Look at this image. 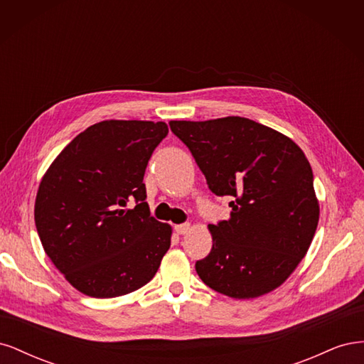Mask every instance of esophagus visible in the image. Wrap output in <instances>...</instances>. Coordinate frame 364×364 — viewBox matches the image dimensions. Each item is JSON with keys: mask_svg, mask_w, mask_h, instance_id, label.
<instances>
[{"mask_svg": "<svg viewBox=\"0 0 364 364\" xmlns=\"http://www.w3.org/2000/svg\"><path fill=\"white\" fill-rule=\"evenodd\" d=\"M174 230L178 232L179 235H183L190 230V223H182V225H176L174 226Z\"/></svg>", "mask_w": 364, "mask_h": 364, "instance_id": "obj_1", "label": "esophagus"}]
</instances>
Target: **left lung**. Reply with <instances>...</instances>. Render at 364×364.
Here are the masks:
<instances>
[{"label": "left lung", "mask_w": 364, "mask_h": 364, "mask_svg": "<svg viewBox=\"0 0 364 364\" xmlns=\"http://www.w3.org/2000/svg\"><path fill=\"white\" fill-rule=\"evenodd\" d=\"M205 174L230 196L229 220L208 225L209 255L196 272L213 290L252 299L282 285L306 255L318 223L313 170L281 132L243 117L170 121Z\"/></svg>", "instance_id": "obj_1"}]
</instances>
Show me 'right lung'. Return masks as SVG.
Segmentation results:
<instances>
[{
    "label": "right lung",
    "instance_id": "1",
    "mask_svg": "<svg viewBox=\"0 0 364 364\" xmlns=\"http://www.w3.org/2000/svg\"><path fill=\"white\" fill-rule=\"evenodd\" d=\"M162 121L106 119L77 135L43 174L35 223L47 257L80 293L106 299L155 277L171 226L150 215L146 167ZM137 206L126 210L127 202Z\"/></svg>",
    "mask_w": 364,
    "mask_h": 364
}]
</instances>
